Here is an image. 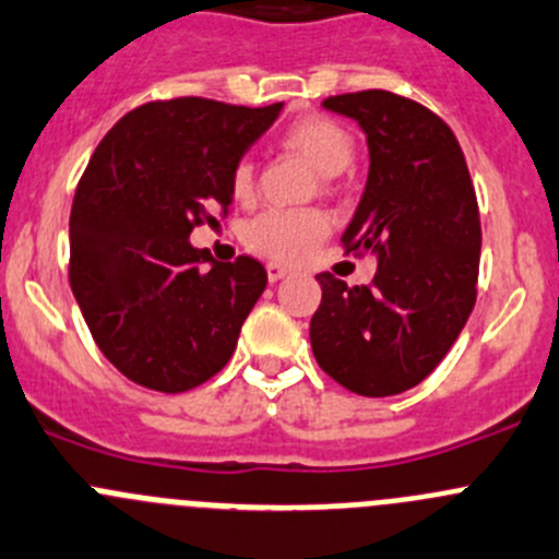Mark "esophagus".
<instances>
[{
  "label": "esophagus",
  "instance_id": "1",
  "mask_svg": "<svg viewBox=\"0 0 559 559\" xmlns=\"http://www.w3.org/2000/svg\"><path fill=\"white\" fill-rule=\"evenodd\" d=\"M286 275H289V270L281 267V264H273V262L267 264V278H270V284H278V281L286 278Z\"/></svg>",
  "mask_w": 559,
  "mask_h": 559
}]
</instances>
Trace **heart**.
I'll return each mask as SVG.
<instances>
[{
  "mask_svg": "<svg viewBox=\"0 0 559 559\" xmlns=\"http://www.w3.org/2000/svg\"><path fill=\"white\" fill-rule=\"evenodd\" d=\"M286 153L306 160L319 175L335 177L355 160V135L335 119L311 114L300 117L281 133ZM231 193L246 202L253 193V166L240 160L231 171ZM328 235V215L322 210H267L246 226V246L275 262H295L306 257Z\"/></svg>",
  "mask_w": 559,
  "mask_h": 559,
  "instance_id": "1",
  "label": "heart"
}]
</instances>
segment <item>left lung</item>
Returning <instances> with one entry per match:
<instances>
[{"label":"left lung","mask_w":559,"mask_h":559,"mask_svg":"<svg viewBox=\"0 0 559 559\" xmlns=\"http://www.w3.org/2000/svg\"><path fill=\"white\" fill-rule=\"evenodd\" d=\"M322 106L366 133V191L341 242L352 257H377V273L368 286L317 275L311 349L346 390L382 399L424 382L473 313L478 199L453 130L420 103L362 90Z\"/></svg>","instance_id":"1"}]
</instances>
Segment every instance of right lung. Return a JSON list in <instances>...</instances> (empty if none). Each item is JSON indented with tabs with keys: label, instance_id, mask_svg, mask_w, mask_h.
<instances>
[{
	"label": "right lung",
	"instance_id": "obj_1",
	"mask_svg": "<svg viewBox=\"0 0 559 559\" xmlns=\"http://www.w3.org/2000/svg\"><path fill=\"white\" fill-rule=\"evenodd\" d=\"M281 108L153 100L92 153L70 210V286L95 344L130 382L186 393L229 362L267 270L251 257L215 262L188 237L226 215L231 171Z\"/></svg>",
	"mask_w": 559,
	"mask_h": 559
}]
</instances>
